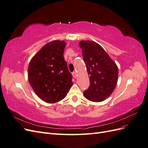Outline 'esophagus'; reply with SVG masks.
Masks as SVG:
<instances>
[{
	"label": "esophagus",
	"instance_id": "34e87169",
	"mask_svg": "<svg viewBox=\"0 0 148 148\" xmlns=\"http://www.w3.org/2000/svg\"><path fill=\"white\" fill-rule=\"evenodd\" d=\"M72 75H73V77L75 78H77V72H76V71H73V72L72 73Z\"/></svg>",
	"mask_w": 148,
	"mask_h": 148
}]
</instances>
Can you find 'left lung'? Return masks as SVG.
<instances>
[{
    "mask_svg": "<svg viewBox=\"0 0 148 148\" xmlns=\"http://www.w3.org/2000/svg\"><path fill=\"white\" fill-rule=\"evenodd\" d=\"M82 49L90 85L84 96L92 102H102L109 97L117 85L118 67L99 44L91 41L79 43Z\"/></svg>",
    "mask_w": 148,
    "mask_h": 148,
    "instance_id": "obj_1",
    "label": "left lung"
}]
</instances>
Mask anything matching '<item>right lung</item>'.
<instances>
[{
    "label": "right lung",
    "mask_w": 148,
    "mask_h": 148,
    "mask_svg": "<svg viewBox=\"0 0 148 148\" xmlns=\"http://www.w3.org/2000/svg\"><path fill=\"white\" fill-rule=\"evenodd\" d=\"M65 42L55 40L44 45L31 59L28 81L40 99L56 103L65 98L73 85L72 76L64 57Z\"/></svg>",
    "instance_id": "right-lung-1"
}]
</instances>
